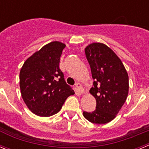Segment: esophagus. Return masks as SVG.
Returning <instances> with one entry per match:
<instances>
[{
  "instance_id": "1",
  "label": "esophagus",
  "mask_w": 149,
  "mask_h": 149,
  "mask_svg": "<svg viewBox=\"0 0 149 149\" xmlns=\"http://www.w3.org/2000/svg\"><path fill=\"white\" fill-rule=\"evenodd\" d=\"M75 86H76V88H77V91H78V93H80V94H82V93H84V88H83V86L80 84V83H77Z\"/></svg>"
}]
</instances>
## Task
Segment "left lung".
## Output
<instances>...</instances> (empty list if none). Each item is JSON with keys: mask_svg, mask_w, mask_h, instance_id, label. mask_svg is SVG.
Masks as SVG:
<instances>
[{"mask_svg": "<svg viewBox=\"0 0 149 149\" xmlns=\"http://www.w3.org/2000/svg\"><path fill=\"white\" fill-rule=\"evenodd\" d=\"M85 54L95 80L89 93L95 98L96 109L92 113L84 111L83 115L93 123H108L115 119L127 99L128 74L119 56L104 43L89 44Z\"/></svg>", "mask_w": 149, "mask_h": 149, "instance_id": "obj_1", "label": "left lung"}]
</instances>
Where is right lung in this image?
<instances>
[{"label":"right lung","mask_w":149,"mask_h":149,"mask_svg":"<svg viewBox=\"0 0 149 149\" xmlns=\"http://www.w3.org/2000/svg\"><path fill=\"white\" fill-rule=\"evenodd\" d=\"M65 47L58 41L51 42L28 57L21 68L22 97L36 116L48 117L57 113L68 96L74 94L59 67Z\"/></svg>","instance_id":"obj_1"}]
</instances>
